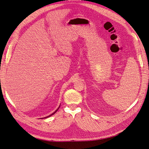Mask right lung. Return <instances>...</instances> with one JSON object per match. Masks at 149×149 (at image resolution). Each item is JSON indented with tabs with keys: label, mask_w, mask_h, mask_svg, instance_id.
<instances>
[{
	"label": "right lung",
	"mask_w": 149,
	"mask_h": 149,
	"mask_svg": "<svg viewBox=\"0 0 149 149\" xmlns=\"http://www.w3.org/2000/svg\"><path fill=\"white\" fill-rule=\"evenodd\" d=\"M58 109H57L56 111H55V112H53V114H52L51 115H49V116H47V117H45V118H48V117H49V116H52L53 114H55V113H56V112H57V111H58Z\"/></svg>",
	"instance_id": "1"
}]
</instances>
